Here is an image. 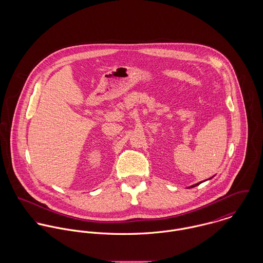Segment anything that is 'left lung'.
I'll list each match as a JSON object with an SVG mask.
<instances>
[{"label":"left lung","instance_id":"left-lung-1","mask_svg":"<svg viewBox=\"0 0 263 263\" xmlns=\"http://www.w3.org/2000/svg\"><path fill=\"white\" fill-rule=\"evenodd\" d=\"M211 179V178H210ZM200 183H202V181L201 182H198V183H196V184H194V185H191V186H189L188 188H191V187H195V186H197V185H199Z\"/></svg>","mask_w":263,"mask_h":263}]
</instances>
